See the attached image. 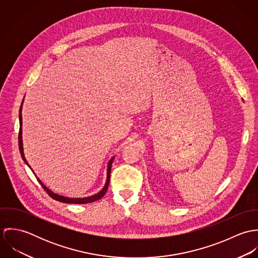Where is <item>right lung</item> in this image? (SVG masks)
Returning a JSON list of instances; mask_svg holds the SVG:
<instances>
[{
	"instance_id": "obj_1",
	"label": "right lung",
	"mask_w": 258,
	"mask_h": 258,
	"mask_svg": "<svg viewBox=\"0 0 258 258\" xmlns=\"http://www.w3.org/2000/svg\"><path fill=\"white\" fill-rule=\"evenodd\" d=\"M23 103H24V100H23V102H22V105H21V108H20V115H19V117H20V133H19V147H20V152H21V155H22V158H23V160H24V162L29 166V168L32 170V168H31V166L29 165V163H28V161L26 160V157H25V154H24V147H23V131H22V126H23V118H22V109H23ZM113 160H114V157H112L110 160H109V162H108V164H107V177H106V182H105V184H104V186L97 192V194H95V195H93V196H89V197H85V198H69V197H66V196H61V195H58V194H55V192H53L51 189H49L45 184H43V183L38 179L37 177V175L35 174V172L33 171V173L35 174V176H36V178L37 179V181L39 182V184H41V186L43 187V189L49 195V197L50 198H52L53 200H55V201H58V202H61V203H64V204H79V205H84V204H89V203H93V202H95V201H97V200H99V199H101L104 195H105V192H106V190H107V188H108V184H109V182H110V173H111V167H112V163H113Z\"/></svg>"
}]
</instances>
